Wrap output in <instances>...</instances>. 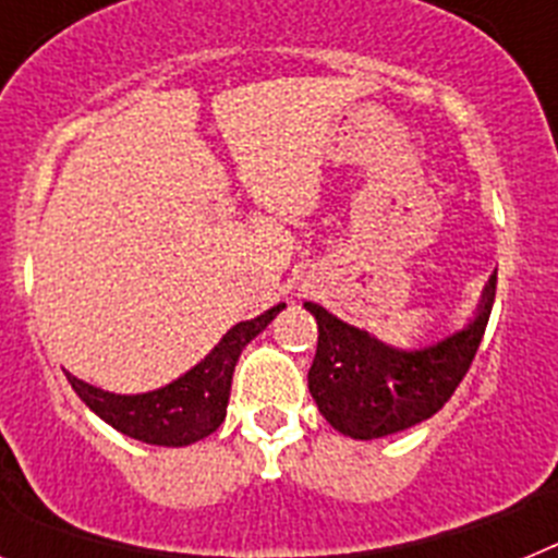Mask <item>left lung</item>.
<instances>
[{"label":"left lung","instance_id":"1","mask_svg":"<svg viewBox=\"0 0 558 558\" xmlns=\"http://www.w3.org/2000/svg\"><path fill=\"white\" fill-rule=\"evenodd\" d=\"M497 270L483 288L470 324L422 349L388 347L366 329L340 322L322 304L304 302L318 322V349L307 386L329 425L372 441L408 430L445 408L470 372L495 304Z\"/></svg>","mask_w":558,"mask_h":558}]
</instances>
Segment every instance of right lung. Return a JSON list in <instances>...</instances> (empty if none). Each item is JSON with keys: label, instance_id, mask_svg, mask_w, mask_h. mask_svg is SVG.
Returning <instances> with one entry per match:
<instances>
[{"label": "right lung", "instance_id": "1", "mask_svg": "<svg viewBox=\"0 0 558 558\" xmlns=\"http://www.w3.org/2000/svg\"><path fill=\"white\" fill-rule=\"evenodd\" d=\"M279 310H284V304L265 310L263 315H256L251 322L234 324L198 366H192L179 379H172L170 386H161L156 391L111 393L88 386L69 372L66 379L72 383L77 397L113 430L125 433L136 441H145V445H195V441L218 430L220 422L226 418L231 377H234L240 352L245 349V343H251L274 322Z\"/></svg>", "mask_w": 558, "mask_h": 558}]
</instances>
